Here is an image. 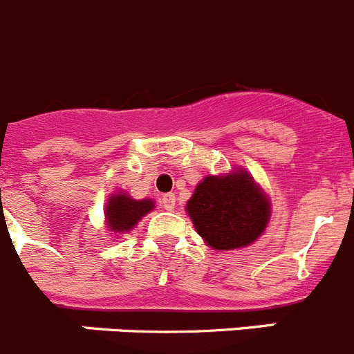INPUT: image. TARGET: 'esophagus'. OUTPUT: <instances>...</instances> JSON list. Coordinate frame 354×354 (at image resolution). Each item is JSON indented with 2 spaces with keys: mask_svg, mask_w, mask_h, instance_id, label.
<instances>
[{
  "mask_svg": "<svg viewBox=\"0 0 354 354\" xmlns=\"http://www.w3.org/2000/svg\"><path fill=\"white\" fill-rule=\"evenodd\" d=\"M175 200H177V198H175L174 193L163 194V196H161V205H163L165 210H168V212L174 210V208H175Z\"/></svg>",
  "mask_w": 354,
  "mask_h": 354,
  "instance_id": "obj_1",
  "label": "esophagus"
}]
</instances>
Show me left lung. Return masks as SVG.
Listing matches in <instances>:
<instances>
[{
    "label": "left lung",
    "instance_id": "8db88e82",
    "mask_svg": "<svg viewBox=\"0 0 354 354\" xmlns=\"http://www.w3.org/2000/svg\"><path fill=\"white\" fill-rule=\"evenodd\" d=\"M198 234L215 250L247 247L269 221L268 198L243 170L225 177L208 175L187 201Z\"/></svg>",
    "mask_w": 354,
    "mask_h": 354
}]
</instances>
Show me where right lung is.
<instances>
[{"mask_svg":"<svg viewBox=\"0 0 354 354\" xmlns=\"http://www.w3.org/2000/svg\"><path fill=\"white\" fill-rule=\"evenodd\" d=\"M154 203L151 200H133L127 194H116L111 196L107 203V225L111 231H130L147 212L153 210Z\"/></svg>","mask_w":354,"mask_h":354,"instance_id":"right-lung-1","label":"right lung"}]
</instances>
